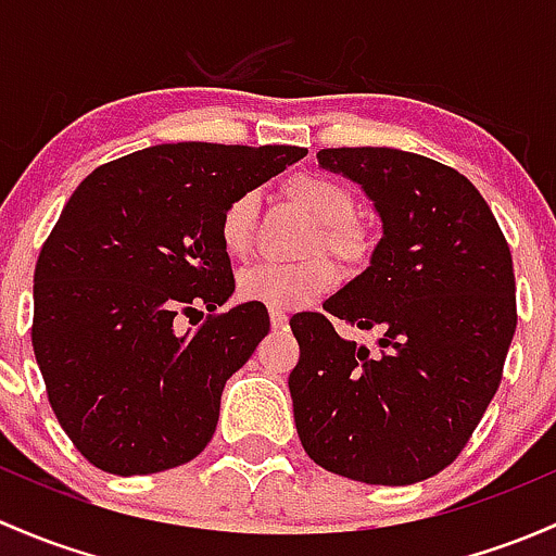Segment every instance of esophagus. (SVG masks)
Returning a JSON list of instances; mask_svg holds the SVG:
<instances>
[{"instance_id":"1","label":"esophagus","mask_w":556,"mask_h":556,"mask_svg":"<svg viewBox=\"0 0 556 556\" xmlns=\"http://www.w3.org/2000/svg\"><path fill=\"white\" fill-rule=\"evenodd\" d=\"M286 320H289V316H286L280 307H270V324L273 329H280V326H286Z\"/></svg>"}]
</instances>
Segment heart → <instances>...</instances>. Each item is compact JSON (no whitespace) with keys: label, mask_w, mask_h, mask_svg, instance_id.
I'll use <instances>...</instances> for the list:
<instances>
[{"label":"heart","mask_w":556,"mask_h":556,"mask_svg":"<svg viewBox=\"0 0 556 556\" xmlns=\"http://www.w3.org/2000/svg\"><path fill=\"white\" fill-rule=\"evenodd\" d=\"M291 194L326 227H342L353 219V194L324 176H302L291 185ZM260 192L245 190L225 205L219 219V238L230 254H245L254 243ZM337 280V270L324 256L302 262L260 260L238 276V291L243 300L270 307H302L318 300Z\"/></svg>","instance_id":"1"}]
</instances>
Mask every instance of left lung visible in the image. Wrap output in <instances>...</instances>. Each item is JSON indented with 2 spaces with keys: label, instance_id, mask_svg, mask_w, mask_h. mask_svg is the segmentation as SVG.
Segmentation results:
<instances>
[{
  "label": "left lung",
  "instance_id": "obj_1",
  "mask_svg": "<svg viewBox=\"0 0 556 556\" xmlns=\"http://www.w3.org/2000/svg\"><path fill=\"white\" fill-rule=\"evenodd\" d=\"M382 219L369 267L296 313L289 375L300 442L320 468L402 488L447 468L501 386L517 329L511 251L477 187L450 165L391 147L320 150ZM381 331L380 354L333 320Z\"/></svg>",
  "mask_w": 556,
  "mask_h": 556
}]
</instances>
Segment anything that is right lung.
Wrapping results in <instances>:
<instances>
[{"mask_svg": "<svg viewBox=\"0 0 556 556\" xmlns=\"http://www.w3.org/2000/svg\"><path fill=\"white\" fill-rule=\"evenodd\" d=\"M305 154L157 144L99 165L68 198L34 270L31 345L61 428L96 468L157 473L211 442L225 382L270 331L262 302L216 311L236 291L222 211ZM200 306L210 316L179 336L173 320Z\"/></svg>", "mask_w": 556, "mask_h": 556, "instance_id": "obj_1", "label": "right lung"}]
</instances>
